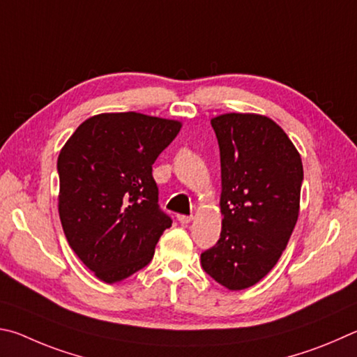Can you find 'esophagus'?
<instances>
[{
  "label": "esophagus",
  "instance_id": "1",
  "mask_svg": "<svg viewBox=\"0 0 357 357\" xmlns=\"http://www.w3.org/2000/svg\"><path fill=\"white\" fill-rule=\"evenodd\" d=\"M177 220L180 224H190L192 221V216H188V215H178Z\"/></svg>",
  "mask_w": 357,
  "mask_h": 357
}]
</instances>
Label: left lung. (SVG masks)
<instances>
[{"label":"left lung","instance_id":"left-lung-1","mask_svg":"<svg viewBox=\"0 0 357 357\" xmlns=\"http://www.w3.org/2000/svg\"><path fill=\"white\" fill-rule=\"evenodd\" d=\"M221 155V236L201 254L204 271L229 290L264 279L299 215L303 161L270 117L229 112L211 119Z\"/></svg>","mask_w":357,"mask_h":357}]
</instances>
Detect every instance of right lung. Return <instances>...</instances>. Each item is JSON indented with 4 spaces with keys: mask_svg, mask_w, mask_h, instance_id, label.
I'll list each match as a JSON object with an SVG mask.
<instances>
[{
    "mask_svg": "<svg viewBox=\"0 0 357 357\" xmlns=\"http://www.w3.org/2000/svg\"><path fill=\"white\" fill-rule=\"evenodd\" d=\"M182 123L139 112L89 117L58 156L59 218L73 252L114 284L142 270L172 220L158 205L152 165Z\"/></svg>",
    "mask_w": 357,
    "mask_h": 357,
    "instance_id": "add662e5",
    "label": "right lung"
}]
</instances>
